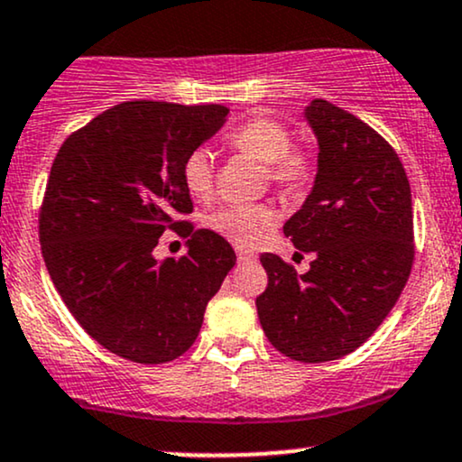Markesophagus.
Returning a JSON list of instances; mask_svg holds the SVG:
<instances>
[{"label":"esophagus","instance_id":"34e87169","mask_svg":"<svg viewBox=\"0 0 462 462\" xmlns=\"http://www.w3.org/2000/svg\"><path fill=\"white\" fill-rule=\"evenodd\" d=\"M236 258H238V263H247V261H254V254L245 252V249H238Z\"/></svg>","mask_w":462,"mask_h":462}]
</instances>
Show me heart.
Instances as JSON below:
<instances>
[{"label":"heart","instance_id":"1","mask_svg":"<svg viewBox=\"0 0 462 462\" xmlns=\"http://www.w3.org/2000/svg\"><path fill=\"white\" fill-rule=\"evenodd\" d=\"M227 145L267 164L269 180L289 193L309 187L315 173L312 153L304 147L291 145V130L278 119L256 116L245 121L227 134ZM182 182L195 199L210 198L215 187V153L208 147H198L184 158ZM272 221L273 213L264 206L235 204L217 210L206 224L235 245L249 247L258 241L264 227L272 226Z\"/></svg>","mask_w":462,"mask_h":462}]
</instances>
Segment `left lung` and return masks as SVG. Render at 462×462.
<instances>
[{
    "mask_svg": "<svg viewBox=\"0 0 462 462\" xmlns=\"http://www.w3.org/2000/svg\"><path fill=\"white\" fill-rule=\"evenodd\" d=\"M315 132L317 176L284 235L315 261L298 273L263 254L267 289L256 298L272 346L301 363L337 360L378 330L411 275V184L393 147L326 99L304 110Z\"/></svg>",
    "mask_w": 462,
    "mask_h": 462,
    "instance_id": "left-lung-1",
    "label": "left lung"
}]
</instances>
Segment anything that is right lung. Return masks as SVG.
<instances>
[{"mask_svg":"<svg viewBox=\"0 0 462 462\" xmlns=\"http://www.w3.org/2000/svg\"><path fill=\"white\" fill-rule=\"evenodd\" d=\"M226 106L124 102L58 150L39 215L51 282L99 346L141 365L182 356L236 254L213 230H193L182 162L226 124ZM167 229L189 236L178 262H156Z\"/></svg>","mask_w":462,"mask_h":462,"instance_id":"obj_1","label":"right lung"}]
</instances>
